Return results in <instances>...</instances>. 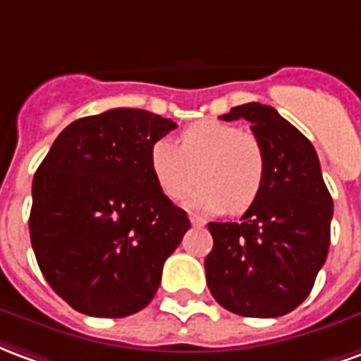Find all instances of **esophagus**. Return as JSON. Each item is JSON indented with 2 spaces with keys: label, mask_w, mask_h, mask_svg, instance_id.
<instances>
[{
  "label": "esophagus",
  "mask_w": 361,
  "mask_h": 361,
  "mask_svg": "<svg viewBox=\"0 0 361 361\" xmlns=\"http://www.w3.org/2000/svg\"><path fill=\"white\" fill-rule=\"evenodd\" d=\"M190 223H192V227H204V225H206V219H204V217H200V215H196V213H192Z\"/></svg>",
  "instance_id": "34e87169"
}]
</instances>
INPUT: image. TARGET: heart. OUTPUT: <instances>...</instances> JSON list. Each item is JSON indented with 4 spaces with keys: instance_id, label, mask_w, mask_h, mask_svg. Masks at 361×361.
<instances>
[{
    "instance_id": "obj_1",
    "label": "heart",
    "mask_w": 361,
    "mask_h": 361,
    "mask_svg": "<svg viewBox=\"0 0 361 361\" xmlns=\"http://www.w3.org/2000/svg\"><path fill=\"white\" fill-rule=\"evenodd\" d=\"M148 163L159 190L169 200H180L190 190L198 169L202 184L186 204L212 213L246 212L259 198L267 173L262 142L217 119L186 126L178 144L157 138L149 146Z\"/></svg>"
}]
</instances>
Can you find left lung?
<instances>
[{
	"instance_id": "8db88e82",
	"label": "left lung",
	"mask_w": 361,
	"mask_h": 361,
	"mask_svg": "<svg viewBox=\"0 0 361 361\" xmlns=\"http://www.w3.org/2000/svg\"><path fill=\"white\" fill-rule=\"evenodd\" d=\"M221 119L252 123L267 173L259 198L238 223L207 225V286L233 314L279 317L307 298L327 259L333 198L312 142L271 105H236Z\"/></svg>"
}]
</instances>
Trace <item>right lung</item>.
<instances>
[{"label":"right lung","mask_w":361,"mask_h":361,"mask_svg":"<svg viewBox=\"0 0 361 361\" xmlns=\"http://www.w3.org/2000/svg\"><path fill=\"white\" fill-rule=\"evenodd\" d=\"M177 125L117 107L71 123L34 175L30 240L49 286L76 312L126 317L148 306L190 221L149 171Z\"/></svg>","instance_id":"right-lung-1"}]
</instances>
